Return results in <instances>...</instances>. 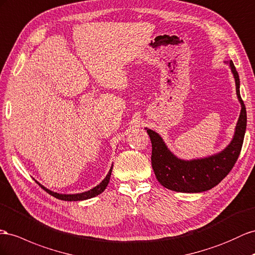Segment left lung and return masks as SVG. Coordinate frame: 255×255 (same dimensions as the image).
Masks as SVG:
<instances>
[{"instance_id": "obj_1", "label": "left lung", "mask_w": 255, "mask_h": 255, "mask_svg": "<svg viewBox=\"0 0 255 255\" xmlns=\"http://www.w3.org/2000/svg\"><path fill=\"white\" fill-rule=\"evenodd\" d=\"M229 63L235 78L236 94L242 105L233 139L222 151L207 157L194 160L179 159L167 148L163 138L154 130L146 128L152 143L151 163L155 177L164 188L181 193H199L216 187L228 176L242 151L247 128V112L240 96V80L233 61Z\"/></svg>"}]
</instances>
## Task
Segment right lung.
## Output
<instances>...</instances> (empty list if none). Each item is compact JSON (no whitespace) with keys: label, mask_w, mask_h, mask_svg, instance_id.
I'll return each instance as SVG.
<instances>
[{"label":"right lung","mask_w":255,"mask_h":255,"mask_svg":"<svg viewBox=\"0 0 255 255\" xmlns=\"http://www.w3.org/2000/svg\"><path fill=\"white\" fill-rule=\"evenodd\" d=\"M112 171H113V165L111 169H109L108 174L106 175V177L103 179L102 182L100 184L96 185V187H94L93 189L89 190V191H86V192H82V193H76V194H62V193H57V192H53L49 189L45 188L43 184H40L39 182H37L40 188H43L47 193H49L50 195H52L53 197H56L58 199H61V201H67V202H77V201H85V199H89V198H92V197H95L98 196L99 194H101L102 192H104V190L106 189L107 184L109 183V179H111V176H112Z\"/></svg>","instance_id":"1"}]
</instances>
